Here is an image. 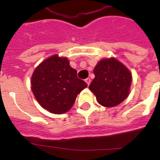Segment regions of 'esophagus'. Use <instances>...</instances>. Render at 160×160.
<instances>
[{"mask_svg":"<svg viewBox=\"0 0 160 160\" xmlns=\"http://www.w3.org/2000/svg\"><path fill=\"white\" fill-rule=\"evenodd\" d=\"M85 82H87V84L89 86V85L90 84V78H87L85 80Z\"/></svg>","mask_w":160,"mask_h":160,"instance_id":"esophagus-1","label":"esophagus"}]
</instances>
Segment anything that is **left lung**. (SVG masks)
I'll list each match as a JSON object with an SVG mask.
<instances>
[{
	"mask_svg": "<svg viewBox=\"0 0 160 160\" xmlns=\"http://www.w3.org/2000/svg\"><path fill=\"white\" fill-rule=\"evenodd\" d=\"M94 73L95 78L89 88L102 106L114 107L129 95L132 81L131 73L114 58L102 59L98 62Z\"/></svg>",
	"mask_w": 160,
	"mask_h": 160,
	"instance_id": "obj_1",
	"label": "left lung"
}]
</instances>
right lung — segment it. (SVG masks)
Masks as SVG:
<instances>
[{"label":"right lung","mask_w":160,"mask_h":160,"mask_svg":"<svg viewBox=\"0 0 160 160\" xmlns=\"http://www.w3.org/2000/svg\"><path fill=\"white\" fill-rule=\"evenodd\" d=\"M87 87L77 77V70L66 58L53 55L43 61L32 73L31 89L44 109L56 114L67 112L76 97Z\"/></svg>","instance_id":"obj_1"}]
</instances>
